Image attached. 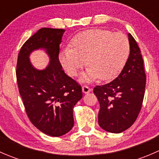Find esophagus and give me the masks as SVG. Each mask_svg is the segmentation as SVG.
I'll list each match as a JSON object with an SVG mask.
<instances>
[{
	"label": "esophagus",
	"instance_id": "34e87169",
	"mask_svg": "<svg viewBox=\"0 0 159 159\" xmlns=\"http://www.w3.org/2000/svg\"><path fill=\"white\" fill-rule=\"evenodd\" d=\"M91 91V89H90L88 85H84L82 87V91L84 93V94H88V93H89Z\"/></svg>",
	"mask_w": 159,
	"mask_h": 159
}]
</instances>
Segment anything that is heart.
<instances>
[{
  "mask_svg": "<svg viewBox=\"0 0 159 159\" xmlns=\"http://www.w3.org/2000/svg\"><path fill=\"white\" fill-rule=\"evenodd\" d=\"M129 41L122 33L104 29L85 30L77 34L70 48L61 52L59 60L70 76H76L85 64L89 67L83 75L85 81L115 78L122 70L129 57Z\"/></svg>",
  "mask_w": 159,
  "mask_h": 159,
  "instance_id": "1",
  "label": "heart"
}]
</instances>
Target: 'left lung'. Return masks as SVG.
<instances>
[{"instance_id": "left-lung-1", "label": "left lung", "mask_w": 159, "mask_h": 159, "mask_svg": "<svg viewBox=\"0 0 159 159\" xmlns=\"http://www.w3.org/2000/svg\"><path fill=\"white\" fill-rule=\"evenodd\" d=\"M129 41L130 54L120 75L108 84L97 85L93 91L100 104L98 124L108 132L121 133L134 124L145 95L143 58L131 34Z\"/></svg>"}]
</instances>
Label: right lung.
<instances>
[{
	"label": "right lung",
	"mask_w": 159,
	"mask_h": 159,
	"mask_svg": "<svg viewBox=\"0 0 159 159\" xmlns=\"http://www.w3.org/2000/svg\"><path fill=\"white\" fill-rule=\"evenodd\" d=\"M65 29L43 28L25 41L17 56L16 77L27 115L44 134L58 137L74 126L73 108L82 98L81 85L65 73L59 51ZM44 48L51 61L44 70L31 65L29 55Z\"/></svg>",
	"instance_id": "obj_1"
}]
</instances>
